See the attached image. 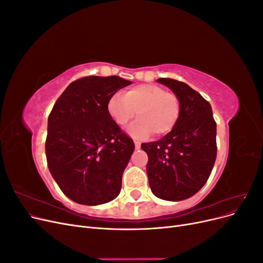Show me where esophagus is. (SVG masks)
<instances>
[{"instance_id":"esophagus-1","label":"esophagus","mask_w":263,"mask_h":263,"mask_svg":"<svg viewBox=\"0 0 263 263\" xmlns=\"http://www.w3.org/2000/svg\"><path fill=\"white\" fill-rule=\"evenodd\" d=\"M134 144H135V147H136V149H139L141 142L139 140H137V139H134Z\"/></svg>"}]
</instances>
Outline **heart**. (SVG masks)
<instances>
[{
	"instance_id": "b5f03b06",
	"label": "heart",
	"mask_w": 263,
	"mask_h": 263,
	"mask_svg": "<svg viewBox=\"0 0 263 263\" xmlns=\"http://www.w3.org/2000/svg\"><path fill=\"white\" fill-rule=\"evenodd\" d=\"M109 115L119 126H125L136 116L138 119L128 127L135 137L146 138L151 134L164 136L176 127L181 102L178 95L165 91L158 84H139L126 91L125 95L116 92L107 103Z\"/></svg>"
}]
</instances>
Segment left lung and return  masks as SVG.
Returning a JSON list of instances; mask_svg holds the SVG:
<instances>
[{
  "instance_id": "8db88e82",
  "label": "left lung",
  "mask_w": 263,
  "mask_h": 263,
  "mask_svg": "<svg viewBox=\"0 0 263 263\" xmlns=\"http://www.w3.org/2000/svg\"><path fill=\"white\" fill-rule=\"evenodd\" d=\"M178 95L181 114L176 127L160 140L141 144L148 155L147 174L153 193L181 201L200 191L216 160V122L210 103L186 83L158 79Z\"/></svg>"
}]
</instances>
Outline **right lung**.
I'll list each match as a JSON object with an SVG mask.
<instances>
[{
    "mask_svg": "<svg viewBox=\"0 0 263 263\" xmlns=\"http://www.w3.org/2000/svg\"><path fill=\"white\" fill-rule=\"evenodd\" d=\"M130 83L117 76L78 79L51 109L47 163L60 190L76 203L104 204L121 192L135 145L109 115L107 103Z\"/></svg>",
    "mask_w": 263,
    "mask_h": 263,
    "instance_id": "obj_1",
    "label": "right lung"
}]
</instances>
